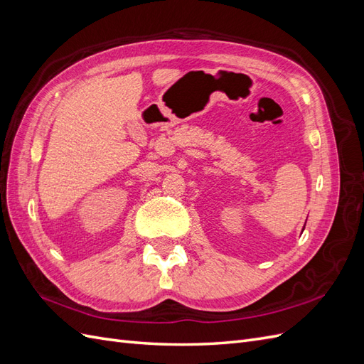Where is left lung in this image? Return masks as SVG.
<instances>
[{"instance_id":"left-lung-1","label":"left lung","mask_w":364,"mask_h":364,"mask_svg":"<svg viewBox=\"0 0 364 364\" xmlns=\"http://www.w3.org/2000/svg\"><path fill=\"white\" fill-rule=\"evenodd\" d=\"M304 228H305V226H304Z\"/></svg>"}]
</instances>
